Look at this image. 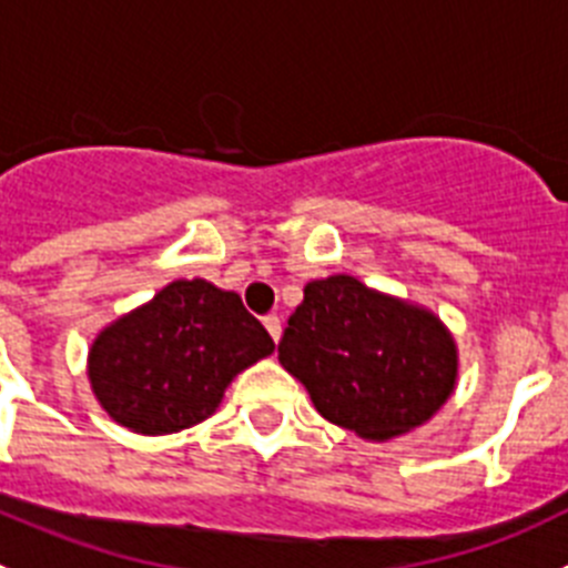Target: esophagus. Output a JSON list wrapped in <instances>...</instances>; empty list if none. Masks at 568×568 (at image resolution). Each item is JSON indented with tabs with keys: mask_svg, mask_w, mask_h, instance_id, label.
Returning <instances> with one entry per match:
<instances>
[{
	"mask_svg": "<svg viewBox=\"0 0 568 568\" xmlns=\"http://www.w3.org/2000/svg\"><path fill=\"white\" fill-rule=\"evenodd\" d=\"M263 322H265V331L272 334V339L280 342V336H283V322H280V316L277 314H268Z\"/></svg>",
	"mask_w": 568,
	"mask_h": 568,
	"instance_id": "esophagus-1",
	"label": "esophagus"
}]
</instances>
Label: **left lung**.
I'll use <instances>...</instances> for the list:
<instances>
[{
    "mask_svg": "<svg viewBox=\"0 0 568 568\" xmlns=\"http://www.w3.org/2000/svg\"><path fill=\"white\" fill-rule=\"evenodd\" d=\"M280 365L322 418L371 442L416 430L456 387V342L433 311L334 274L305 285Z\"/></svg>",
    "mask_w": 568,
    "mask_h": 568,
    "instance_id": "8db88e82",
    "label": "left lung"
}]
</instances>
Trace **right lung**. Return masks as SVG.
I'll return each instance as SVG.
<instances>
[{"instance_id": "obj_1", "label": "right lung", "mask_w": 568, "mask_h": 568, "mask_svg": "<svg viewBox=\"0 0 568 568\" xmlns=\"http://www.w3.org/2000/svg\"><path fill=\"white\" fill-rule=\"evenodd\" d=\"M272 351L234 291L175 280L95 336L87 373L112 422L163 436L212 416L234 376Z\"/></svg>"}]
</instances>
